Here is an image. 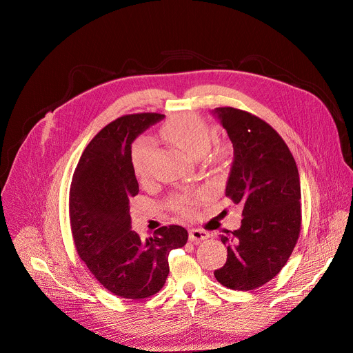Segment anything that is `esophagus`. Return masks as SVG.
Here are the masks:
<instances>
[{"instance_id":"34e87169","label":"esophagus","mask_w":353,"mask_h":353,"mask_svg":"<svg viewBox=\"0 0 353 353\" xmlns=\"http://www.w3.org/2000/svg\"><path fill=\"white\" fill-rule=\"evenodd\" d=\"M210 237V233L205 230H201V229H190L188 232V239L192 243H198V241H203L205 239Z\"/></svg>"}]
</instances>
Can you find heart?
I'll return each instance as SVG.
<instances>
[{
	"label": "heart",
	"mask_w": 353,
	"mask_h": 353,
	"mask_svg": "<svg viewBox=\"0 0 353 353\" xmlns=\"http://www.w3.org/2000/svg\"><path fill=\"white\" fill-rule=\"evenodd\" d=\"M162 135L180 148L191 158L207 157L211 162L222 161L225 157V149L222 146L211 148V131L208 125L199 117L185 113L172 117L163 127ZM152 150V139L148 137L139 138L131 150V163L137 177L143 179L148 174V159ZM205 195V192H196L192 195L176 196L170 201V207L176 212L188 216L192 212L194 205Z\"/></svg>",
	"instance_id": "1"
}]
</instances>
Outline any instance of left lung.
Returning a JSON list of instances; mask_svg holds the SVG:
<instances>
[{"instance_id": "obj_1", "label": "left lung", "mask_w": 353, "mask_h": 353, "mask_svg": "<svg viewBox=\"0 0 353 353\" xmlns=\"http://www.w3.org/2000/svg\"><path fill=\"white\" fill-rule=\"evenodd\" d=\"M233 143L225 194L243 207L241 226L221 236L228 245L219 283L251 290L283 268L300 233V179L281 135L261 119L233 108L212 110Z\"/></svg>"}]
</instances>
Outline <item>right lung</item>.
Listing matches in <instances>:
<instances>
[{"label": "right lung", "mask_w": 353, "mask_h": 353, "mask_svg": "<svg viewBox=\"0 0 353 353\" xmlns=\"http://www.w3.org/2000/svg\"><path fill=\"white\" fill-rule=\"evenodd\" d=\"M163 119L141 113L108 124L85 148L71 183L70 219L78 256L109 292L125 299L159 292L169 275V253L188 239L177 225L145 240L131 230L130 199L139 191L131 145Z\"/></svg>", "instance_id": "right-lung-1"}]
</instances>
